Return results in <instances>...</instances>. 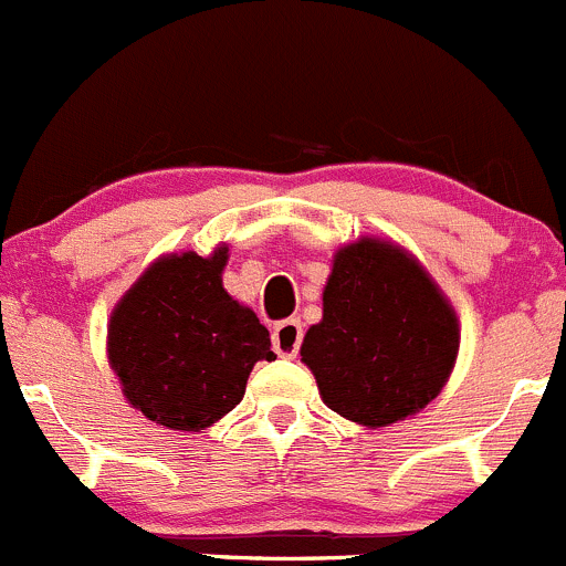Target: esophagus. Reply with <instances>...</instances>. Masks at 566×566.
Returning <instances> with one entry per match:
<instances>
[{
	"label": "esophagus",
	"instance_id": "esophagus-1",
	"mask_svg": "<svg viewBox=\"0 0 566 566\" xmlns=\"http://www.w3.org/2000/svg\"><path fill=\"white\" fill-rule=\"evenodd\" d=\"M303 344V325L300 319H283L272 331V347L280 358H297Z\"/></svg>",
	"mask_w": 566,
	"mask_h": 566
}]
</instances>
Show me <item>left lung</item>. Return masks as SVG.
I'll use <instances>...</instances> for the list:
<instances>
[{
    "instance_id": "obj_1",
    "label": "left lung",
    "mask_w": 566,
    "mask_h": 566,
    "mask_svg": "<svg viewBox=\"0 0 566 566\" xmlns=\"http://www.w3.org/2000/svg\"><path fill=\"white\" fill-rule=\"evenodd\" d=\"M459 338L453 305L417 258L391 241L358 239L333 255L322 322L300 355L331 411L386 428L436 400Z\"/></svg>"
}]
</instances>
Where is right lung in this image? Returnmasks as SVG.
Segmentation results:
<instances>
[{
    "instance_id": "1",
    "label": "right lung",
    "mask_w": 566,
    "mask_h": 566,
    "mask_svg": "<svg viewBox=\"0 0 566 566\" xmlns=\"http://www.w3.org/2000/svg\"><path fill=\"white\" fill-rule=\"evenodd\" d=\"M224 244L158 258L111 314V369L127 402L164 428H211L239 406L258 360L274 358L255 311L224 292Z\"/></svg>"
}]
</instances>
